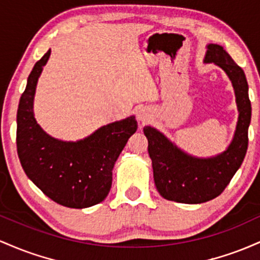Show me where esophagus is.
<instances>
[{"instance_id":"obj_1","label":"esophagus","mask_w":260,"mask_h":260,"mask_svg":"<svg viewBox=\"0 0 260 260\" xmlns=\"http://www.w3.org/2000/svg\"><path fill=\"white\" fill-rule=\"evenodd\" d=\"M136 118H138V120L141 122V124H145V122L150 120V114H148V112L146 109H140L138 114H136Z\"/></svg>"}]
</instances>
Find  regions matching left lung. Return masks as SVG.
I'll use <instances>...</instances> for the list:
<instances>
[{
    "label": "left lung",
    "instance_id": "1",
    "mask_svg": "<svg viewBox=\"0 0 260 260\" xmlns=\"http://www.w3.org/2000/svg\"><path fill=\"white\" fill-rule=\"evenodd\" d=\"M204 61L220 66L235 88L240 115L235 136L227 150L210 158H199L178 148L158 130L144 127L157 190L165 199L177 203L201 204L215 199L231 182L247 153L252 107L246 75L217 44H209Z\"/></svg>",
    "mask_w": 260,
    "mask_h": 260
}]
</instances>
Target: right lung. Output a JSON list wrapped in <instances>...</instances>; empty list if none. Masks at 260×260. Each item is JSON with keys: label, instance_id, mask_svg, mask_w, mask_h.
Wrapping results in <instances>:
<instances>
[{"label": "right lung", "instance_id": "right-lung-1", "mask_svg": "<svg viewBox=\"0 0 260 260\" xmlns=\"http://www.w3.org/2000/svg\"><path fill=\"white\" fill-rule=\"evenodd\" d=\"M50 50L34 65L17 112V152L29 179L66 208L84 209L107 198L113 168L136 129L135 116L104 125L80 141H61L39 126L33 113L38 78Z\"/></svg>", "mask_w": 260, "mask_h": 260}]
</instances>
